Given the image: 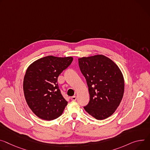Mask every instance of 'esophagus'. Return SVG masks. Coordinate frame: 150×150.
<instances>
[{
    "label": "esophagus",
    "instance_id": "obj_1",
    "mask_svg": "<svg viewBox=\"0 0 150 150\" xmlns=\"http://www.w3.org/2000/svg\"><path fill=\"white\" fill-rule=\"evenodd\" d=\"M71 100L72 101H75L76 100V96H74L71 97Z\"/></svg>",
    "mask_w": 150,
    "mask_h": 150
}]
</instances>
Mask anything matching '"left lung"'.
<instances>
[{
	"instance_id": "8db88e82",
	"label": "left lung",
	"mask_w": 150,
	"mask_h": 150,
	"mask_svg": "<svg viewBox=\"0 0 150 150\" xmlns=\"http://www.w3.org/2000/svg\"><path fill=\"white\" fill-rule=\"evenodd\" d=\"M78 63L90 94V101L84 110L99 120L110 117L123 97L125 81L120 68L112 60L100 54L79 58Z\"/></svg>"
}]
</instances>
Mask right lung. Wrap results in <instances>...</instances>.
<instances>
[{
  "instance_id": "right-lung-1",
  "label": "right lung",
  "mask_w": 150,
  "mask_h": 150,
  "mask_svg": "<svg viewBox=\"0 0 150 150\" xmlns=\"http://www.w3.org/2000/svg\"><path fill=\"white\" fill-rule=\"evenodd\" d=\"M72 60V57L48 56L35 61L27 69L23 81L24 97L39 118L50 121L62 114L67 102L61 94L57 79Z\"/></svg>"
}]
</instances>
